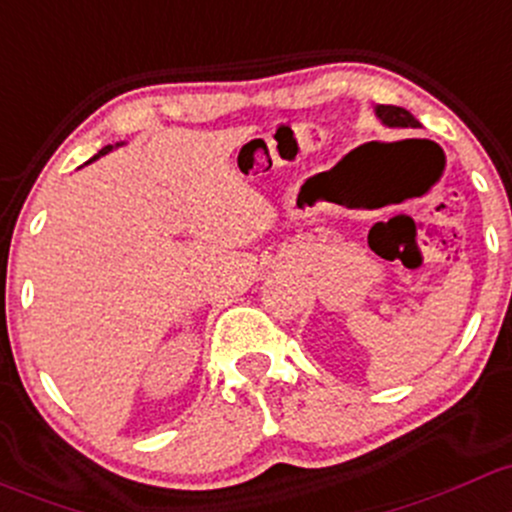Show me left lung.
Returning <instances> with one entry per match:
<instances>
[{
    "mask_svg": "<svg viewBox=\"0 0 512 512\" xmlns=\"http://www.w3.org/2000/svg\"><path fill=\"white\" fill-rule=\"evenodd\" d=\"M376 117L386 126H398V129H420V122L403 107H393V104H378Z\"/></svg>",
    "mask_w": 512,
    "mask_h": 512,
    "instance_id": "8db88e82",
    "label": "left lung"
}]
</instances>
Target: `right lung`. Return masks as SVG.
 I'll list each match as a JSON object with an SVG mask.
<instances>
[{"label":"right lung","instance_id":"obj_1","mask_svg":"<svg viewBox=\"0 0 512 512\" xmlns=\"http://www.w3.org/2000/svg\"><path fill=\"white\" fill-rule=\"evenodd\" d=\"M117 146H122V144H117ZM112 148H114V146H104V148H102V151H100V153H97V156H92V158H90V161H97V158H100V156H104V153H109V151H112ZM90 161H87V163H90Z\"/></svg>","mask_w":512,"mask_h":512}]
</instances>
